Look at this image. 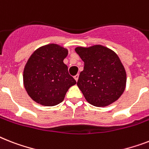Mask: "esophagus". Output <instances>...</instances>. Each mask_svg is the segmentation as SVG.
Here are the masks:
<instances>
[{
  "mask_svg": "<svg viewBox=\"0 0 149 149\" xmlns=\"http://www.w3.org/2000/svg\"><path fill=\"white\" fill-rule=\"evenodd\" d=\"M74 79H75V80H76V81H78V79H79V74L76 75V76H75V77H74Z\"/></svg>",
  "mask_w": 149,
  "mask_h": 149,
  "instance_id": "obj_1",
  "label": "esophagus"
}]
</instances>
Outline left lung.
<instances>
[{
	"label": "left lung",
	"mask_w": 149,
	"mask_h": 149,
	"mask_svg": "<svg viewBox=\"0 0 149 149\" xmlns=\"http://www.w3.org/2000/svg\"><path fill=\"white\" fill-rule=\"evenodd\" d=\"M84 62L77 86L89 104L109 106L119 99L126 86V72L116 53L105 46L75 48Z\"/></svg>",
	"instance_id": "1"
}]
</instances>
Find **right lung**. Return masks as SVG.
<instances>
[{
	"label": "right lung",
	"instance_id": "right-lung-1",
	"mask_svg": "<svg viewBox=\"0 0 149 149\" xmlns=\"http://www.w3.org/2000/svg\"><path fill=\"white\" fill-rule=\"evenodd\" d=\"M68 49L56 43H49L35 50L24 66L23 82L28 95L44 106L63 102L66 92L77 82L69 74L63 60Z\"/></svg>",
	"mask_w": 149,
	"mask_h": 149
}]
</instances>
